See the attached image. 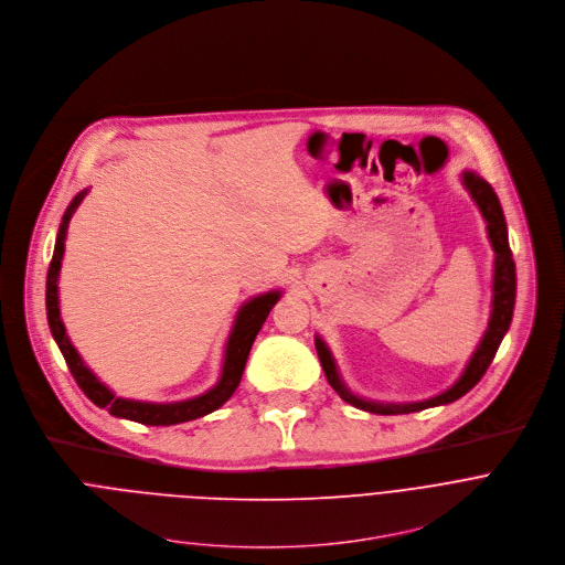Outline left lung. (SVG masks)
Wrapping results in <instances>:
<instances>
[{"label": "left lung", "instance_id": "1", "mask_svg": "<svg viewBox=\"0 0 565 565\" xmlns=\"http://www.w3.org/2000/svg\"><path fill=\"white\" fill-rule=\"evenodd\" d=\"M461 182L468 189V193L472 195L475 204L479 206L483 220H486V230H488V238L494 252V276H492V311H490V320L488 327L481 335V341L475 350V354L470 356L466 370L461 372V376L455 381V385H449L445 392L423 398V401H412V403H381V401H370L363 398L359 394H354L341 372H338V365L331 356V350L327 348V343L322 341L320 335L313 338L316 343V352L322 365V372L329 381V385L335 390V394L341 396L345 403L372 412V414H412V412H420L427 407H438V405H447L455 403L457 398L466 396L488 372L503 335L510 329L512 322V313H514V298H516V269H514V260H512V252H510V243H508V224H505V215L501 209V202L494 193V189L475 171H463L461 173Z\"/></svg>", "mask_w": 565, "mask_h": 565}]
</instances>
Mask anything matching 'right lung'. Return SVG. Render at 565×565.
Returning a JSON list of instances; mask_svg holds the SVG:
<instances>
[{"mask_svg": "<svg viewBox=\"0 0 565 565\" xmlns=\"http://www.w3.org/2000/svg\"><path fill=\"white\" fill-rule=\"evenodd\" d=\"M86 193H88V189L79 191L64 211L62 224L57 230V238H55L53 260H51L49 276H46V318H49V327H51V333L55 338V343H57L75 383L97 407L106 409L108 414L118 416V418L136 420V423H142V425H178V423H186V420H193V418H200V416H206V414L215 412L217 407L227 403L234 396V392L238 390L256 335H258L263 322L267 320L269 311L274 309V305L280 300L282 291L271 289V291L258 294V296L249 298L247 302H243V307L236 313L234 327L230 331L227 345H224L220 379L204 394H198V396L184 398V401H173V403H151V401H134V398L116 396L82 361V356L77 354V350L71 343V338H68L66 327H64L62 316H60L57 280H60V269H62V258H64L66 232H68V222H71L75 209L79 206V202L84 200Z\"/></svg>", "mask_w": 565, "mask_h": 565, "instance_id": "right-lung-1", "label": "right lung"}]
</instances>
